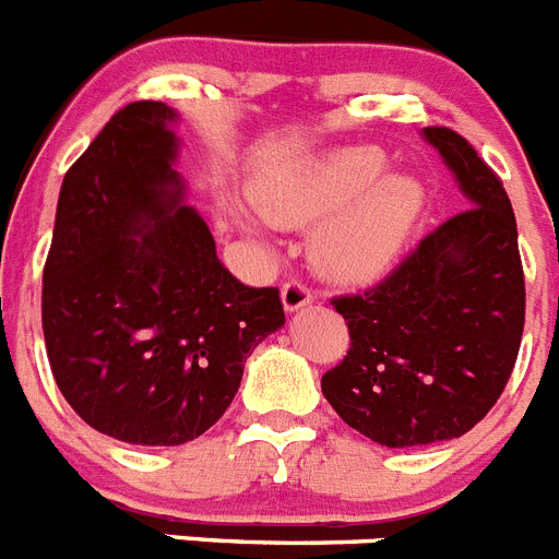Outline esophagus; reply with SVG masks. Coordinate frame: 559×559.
Instances as JSON below:
<instances>
[{
    "label": "esophagus",
    "mask_w": 559,
    "mask_h": 559,
    "mask_svg": "<svg viewBox=\"0 0 559 559\" xmlns=\"http://www.w3.org/2000/svg\"><path fill=\"white\" fill-rule=\"evenodd\" d=\"M311 302H313V294L305 288L302 283L290 280V283L283 285V308L288 313L299 311V308H305V305H311Z\"/></svg>",
    "instance_id": "obj_1"
}]
</instances>
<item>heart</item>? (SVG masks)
<instances>
[{
    "mask_svg": "<svg viewBox=\"0 0 559 559\" xmlns=\"http://www.w3.org/2000/svg\"><path fill=\"white\" fill-rule=\"evenodd\" d=\"M257 212L274 226L305 228L308 257L338 285L379 283L402 260L427 214V186L388 169L379 146H336L262 175Z\"/></svg>",
    "mask_w": 559,
    "mask_h": 559,
    "instance_id": "obj_1",
    "label": "heart"
}]
</instances>
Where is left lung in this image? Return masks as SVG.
I'll use <instances>...</instances> for the list:
<instances>
[{
  "mask_svg": "<svg viewBox=\"0 0 559 559\" xmlns=\"http://www.w3.org/2000/svg\"><path fill=\"white\" fill-rule=\"evenodd\" d=\"M421 138L469 209L424 237L381 285L333 299L350 350L322 376L338 418L393 450L461 438L492 409L526 313L507 189L457 132L427 127Z\"/></svg>",
  "mask_w": 559,
  "mask_h": 559,
  "instance_id": "obj_1",
  "label": "left lung"
}]
</instances>
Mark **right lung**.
<instances>
[{"mask_svg":"<svg viewBox=\"0 0 559 559\" xmlns=\"http://www.w3.org/2000/svg\"><path fill=\"white\" fill-rule=\"evenodd\" d=\"M180 112L138 102L64 175L41 288L47 359L67 404L138 447H180L231 404L242 367L285 325L276 288L223 269L186 203Z\"/></svg>","mask_w":559,"mask_h":559,"instance_id":"1","label":"right lung"}]
</instances>
